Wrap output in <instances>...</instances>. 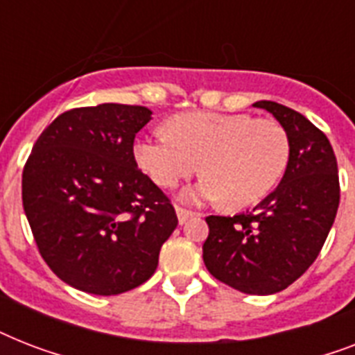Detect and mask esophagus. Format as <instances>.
I'll use <instances>...</instances> for the list:
<instances>
[{
    "label": "esophagus",
    "instance_id": "esophagus-1",
    "mask_svg": "<svg viewBox=\"0 0 355 355\" xmlns=\"http://www.w3.org/2000/svg\"><path fill=\"white\" fill-rule=\"evenodd\" d=\"M195 214L191 210H188V208H184V206H177V217H178V223L180 225H184V223L188 221V219H191Z\"/></svg>",
    "mask_w": 355,
    "mask_h": 355
}]
</instances>
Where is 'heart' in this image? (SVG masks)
I'll return each mask as SVG.
<instances>
[{
	"label": "heart",
	"mask_w": 355,
	"mask_h": 355,
	"mask_svg": "<svg viewBox=\"0 0 355 355\" xmlns=\"http://www.w3.org/2000/svg\"><path fill=\"white\" fill-rule=\"evenodd\" d=\"M167 136L134 145L138 166L160 188L173 189L195 173L205 178L186 199H223L241 210L263 200L289 162V138L275 119L248 114L188 112L166 123Z\"/></svg>",
	"instance_id": "b5f03b06"
}]
</instances>
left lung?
Returning a JSON list of instances; mask_svg holds the SVG:
<instances>
[{
	"instance_id": "obj_1",
	"label": "left lung",
	"mask_w": 355,
	"mask_h": 355,
	"mask_svg": "<svg viewBox=\"0 0 355 355\" xmlns=\"http://www.w3.org/2000/svg\"><path fill=\"white\" fill-rule=\"evenodd\" d=\"M286 128L289 162L278 188L252 211L210 216L202 259L210 275L247 295H272L309 269L339 208V173L330 139L300 112L258 101Z\"/></svg>"
}]
</instances>
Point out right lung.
<instances>
[{
  "mask_svg": "<svg viewBox=\"0 0 355 355\" xmlns=\"http://www.w3.org/2000/svg\"><path fill=\"white\" fill-rule=\"evenodd\" d=\"M150 114L118 103L71 108L25 162L21 200L36 247L75 289L110 297L141 286L177 228L171 200L134 158Z\"/></svg>",
  "mask_w": 355,
  "mask_h": 355,
  "instance_id": "1",
  "label": "right lung"
}]
</instances>
